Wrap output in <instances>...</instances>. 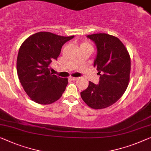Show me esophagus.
Here are the masks:
<instances>
[{
    "mask_svg": "<svg viewBox=\"0 0 151 151\" xmlns=\"http://www.w3.org/2000/svg\"><path fill=\"white\" fill-rule=\"evenodd\" d=\"M69 80H71L74 81V80H77L78 79V78H76V77H69Z\"/></svg>",
    "mask_w": 151,
    "mask_h": 151,
    "instance_id": "1",
    "label": "esophagus"
}]
</instances>
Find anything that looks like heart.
Masks as SVG:
<instances>
[{
	"mask_svg": "<svg viewBox=\"0 0 151 151\" xmlns=\"http://www.w3.org/2000/svg\"><path fill=\"white\" fill-rule=\"evenodd\" d=\"M80 47H88V48H92V46L90 45V44H89L87 42H83L82 45H81Z\"/></svg>",
	"mask_w": 151,
	"mask_h": 151,
	"instance_id": "1",
	"label": "heart"
}]
</instances>
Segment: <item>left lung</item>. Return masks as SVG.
Here are the masks:
<instances>
[{"label":"left lung","instance_id":"obj_1","mask_svg":"<svg viewBox=\"0 0 151 151\" xmlns=\"http://www.w3.org/2000/svg\"><path fill=\"white\" fill-rule=\"evenodd\" d=\"M97 48L94 66L100 76L99 84L89 82L81 97L94 109L108 107L116 103L126 91L129 80L130 57L126 46L117 37L107 34L87 36Z\"/></svg>","mask_w":151,"mask_h":151}]
</instances>
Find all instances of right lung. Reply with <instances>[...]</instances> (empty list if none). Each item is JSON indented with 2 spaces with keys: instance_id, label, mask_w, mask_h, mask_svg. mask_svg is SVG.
<instances>
[{
  "instance_id": "1",
  "label": "right lung",
  "mask_w": 151,
  "mask_h": 151,
  "mask_svg": "<svg viewBox=\"0 0 151 151\" xmlns=\"http://www.w3.org/2000/svg\"><path fill=\"white\" fill-rule=\"evenodd\" d=\"M73 37L41 32L28 37L20 46L17 59L18 78L33 101L49 105L61 98L68 78L52 75L48 68L59 56L62 46Z\"/></svg>"
}]
</instances>
